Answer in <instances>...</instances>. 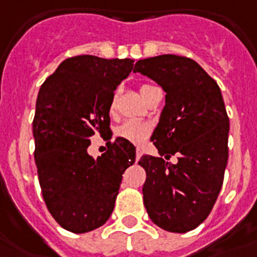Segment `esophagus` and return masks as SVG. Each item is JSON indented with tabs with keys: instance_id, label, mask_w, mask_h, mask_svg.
Returning a JSON list of instances; mask_svg holds the SVG:
<instances>
[{
	"instance_id": "obj_1",
	"label": "esophagus",
	"mask_w": 257,
	"mask_h": 257,
	"mask_svg": "<svg viewBox=\"0 0 257 257\" xmlns=\"http://www.w3.org/2000/svg\"><path fill=\"white\" fill-rule=\"evenodd\" d=\"M142 155H143V151L140 150V148H137V150H136V162H137V160H140Z\"/></svg>"
}]
</instances>
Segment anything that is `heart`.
<instances>
[{
    "label": "heart",
    "mask_w": 257,
    "mask_h": 257,
    "mask_svg": "<svg viewBox=\"0 0 257 257\" xmlns=\"http://www.w3.org/2000/svg\"><path fill=\"white\" fill-rule=\"evenodd\" d=\"M151 87H154V86H142V89H140L142 95H144ZM113 107H114V99L111 101V109H113ZM150 133L151 125L148 124V122H146V121L128 120L115 128V135H117V136L121 137V139H124L126 142L132 143V144H142V143H144V140H146L147 137L150 136Z\"/></svg>",
    "instance_id": "b5f03b06"
}]
</instances>
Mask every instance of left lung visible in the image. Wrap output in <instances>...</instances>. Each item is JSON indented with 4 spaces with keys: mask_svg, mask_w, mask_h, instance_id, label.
Here are the masks:
<instances>
[{
    "mask_svg": "<svg viewBox=\"0 0 257 257\" xmlns=\"http://www.w3.org/2000/svg\"><path fill=\"white\" fill-rule=\"evenodd\" d=\"M133 72L164 90L166 105L151 142L160 156L178 154V163L143 155L147 172L144 206L155 225L174 233L206 220L224 182L229 118L217 82L193 59L159 55L139 60Z\"/></svg>",
    "mask_w": 257,
    "mask_h": 257,
    "instance_id": "obj_1",
    "label": "left lung"
}]
</instances>
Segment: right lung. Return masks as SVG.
<instances>
[{
	"mask_svg": "<svg viewBox=\"0 0 257 257\" xmlns=\"http://www.w3.org/2000/svg\"><path fill=\"white\" fill-rule=\"evenodd\" d=\"M133 62L68 58L37 94L33 139L43 198L58 224L72 233L90 232L109 220L122 174L136 159L135 146L121 137L97 159L87 154L94 133L110 132L114 90Z\"/></svg>",
	"mask_w": 257,
	"mask_h": 257,
	"instance_id": "right-lung-1",
	"label": "right lung"
}]
</instances>
